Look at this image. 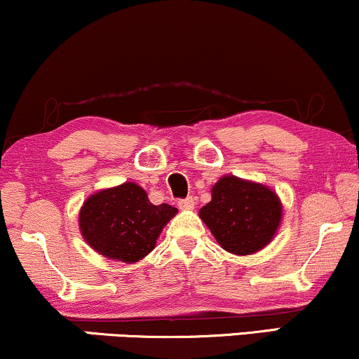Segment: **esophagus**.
<instances>
[{
    "label": "esophagus",
    "mask_w": 359,
    "mask_h": 359,
    "mask_svg": "<svg viewBox=\"0 0 359 359\" xmlns=\"http://www.w3.org/2000/svg\"><path fill=\"white\" fill-rule=\"evenodd\" d=\"M178 206H180V210H193L195 208V198L188 196V198H184V200H180Z\"/></svg>",
    "instance_id": "obj_1"
}]
</instances>
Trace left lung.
I'll return each mask as SVG.
<instances>
[{"mask_svg":"<svg viewBox=\"0 0 359 359\" xmlns=\"http://www.w3.org/2000/svg\"><path fill=\"white\" fill-rule=\"evenodd\" d=\"M222 248L235 255H250L271 243L282 220V203L265 184L222 176L212 188V201L200 210Z\"/></svg>","mask_w":359,"mask_h":359,"instance_id":"8db88e82","label":"left lung"}]
</instances>
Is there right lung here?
<instances>
[{"instance_id": "add662e5", "label": "right lung", "mask_w": 359, "mask_h": 359, "mask_svg": "<svg viewBox=\"0 0 359 359\" xmlns=\"http://www.w3.org/2000/svg\"><path fill=\"white\" fill-rule=\"evenodd\" d=\"M178 213L175 206L153 205L136 183L100 189L83 201L80 233L97 254L134 264L149 254L164 225Z\"/></svg>"}]
</instances>
